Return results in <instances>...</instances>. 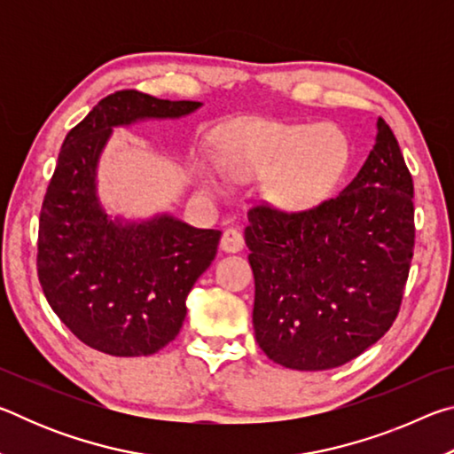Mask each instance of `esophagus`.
<instances>
[{"label":"esophagus","instance_id":"esophagus-1","mask_svg":"<svg viewBox=\"0 0 454 454\" xmlns=\"http://www.w3.org/2000/svg\"><path fill=\"white\" fill-rule=\"evenodd\" d=\"M220 248L224 252H240L244 248V236L240 230L236 228H228L224 230V234H222V240H220Z\"/></svg>","mask_w":454,"mask_h":454}]
</instances>
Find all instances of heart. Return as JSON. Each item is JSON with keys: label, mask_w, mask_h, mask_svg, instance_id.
Here are the masks:
<instances>
[{"label": "heart", "mask_w": 454, "mask_h": 454, "mask_svg": "<svg viewBox=\"0 0 454 454\" xmlns=\"http://www.w3.org/2000/svg\"><path fill=\"white\" fill-rule=\"evenodd\" d=\"M347 160V140L333 126L254 124L242 132L228 168L234 174H274V202L304 210L328 196Z\"/></svg>", "instance_id": "heart-1"}]
</instances>
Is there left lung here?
I'll return each instance as SVG.
<instances>
[{"instance_id":"obj_1","label":"left lung","mask_w":454,"mask_h":454,"mask_svg":"<svg viewBox=\"0 0 454 454\" xmlns=\"http://www.w3.org/2000/svg\"><path fill=\"white\" fill-rule=\"evenodd\" d=\"M340 194L304 212L254 206L246 246L254 334L294 371H328L372 347L401 310L414 248L412 176L387 121Z\"/></svg>"}]
</instances>
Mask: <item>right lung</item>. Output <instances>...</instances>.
Wrapping results in <instances>:
<instances>
[{
  "label": "right lung",
  "instance_id": "add662e5",
  "mask_svg": "<svg viewBox=\"0 0 454 454\" xmlns=\"http://www.w3.org/2000/svg\"><path fill=\"white\" fill-rule=\"evenodd\" d=\"M200 106L121 90L98 102L59 150L40 214L37 276L58 318L106 355L148 356L178 336L222 232L170 214L112 218L98 196L99 156L114 128L182 118Z\"/></svg>",
  "mask_w": 454,
  "mask_h": 454
}]
</instances>
